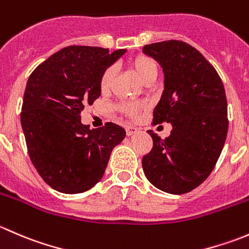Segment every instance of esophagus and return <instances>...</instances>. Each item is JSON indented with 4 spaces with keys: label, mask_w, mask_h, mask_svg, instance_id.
I'll return each instance as SVG.
<instances>
[{
    "label": "esophagus",
    "mask_w": 249,
    "mask_h": 249,
    "mask_svg": "<svg viewBox=\"0 0 249 249\" xmlns=\"http://www.w3.org/2000/svg\"><path fill=\"white\" fill-rule=\"evenodd\" d=\"M137 127L134 126V125H129V126L125 127V131H126V135L127 136H131V135H134L135 132H137Z\"/></svg>",
    "instance_id": "1"
}]
</instances>
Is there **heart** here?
<instances>
[{
    "instance_id": "b5f03b06",
    "label": "heart",
    "mask_w": 249,
    "mask_h": 249,
    "mask_svg": "<svg viewBox=\"0 0 249 249\" xmlns=\"http://www.w3.org/2000/svg\"><path fill=\"white\" fill-rule=\"evenodd\" d=\"M129 66L136 73V76L144 83H153L157 79L158 73H159L158 62L153 57L148 56V55L141 54L132 57L129 61ZM113 79H114V70L112 67H108V69L105 70L104 73L100 77V90L104 94L105 92H108L110 90L113 84ZM145 108H147V104L145 102L124 101L120 102L117 106V109L122 114L130 118L137 117Z\"/></svg>"
}]
</instances>
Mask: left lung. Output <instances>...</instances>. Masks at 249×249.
Wrapping results in <instances>:
<instances>
[{"instance_id": "left-lung-1", "label": "left lung", "mask_w": 249, "mask_h": 249, "mask_svg": "<svg viewBox=\"0 0 249 249\" xmlns=\"http://www.w3.org/2000/svg\"><path fill=\"white\" fill-rule=\"evenodd\" d=\"M165 76L164 92L153 123H171V134L160 139L148 130L153 148L142 158L147 179L169 194L192 192L210 176L228 134L224 85L214 67L194 47L182 41L143 47Z\"/></svg>"}]
</instances>
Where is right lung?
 <instances>
[{
    "instance_id": "1",
    "label": "right lung",
    "mask_w": 249,
    "mask_h": 249,
    "mask_svg": "<svg viewBox=\"0 0 249 249\" xmlns=\"http://www.w3.org/2000/svg\"><path fill=\"white\" fill-rule=\"evenodd\" d=\"M125 52L70 46L30 74L20 120L30 159L53 189L65 194L89 190L124 140L125 130L114 123L90 130L80 123V112L99 99L100 77Z\"/></svg>"
}]
</instances>
